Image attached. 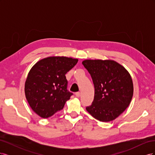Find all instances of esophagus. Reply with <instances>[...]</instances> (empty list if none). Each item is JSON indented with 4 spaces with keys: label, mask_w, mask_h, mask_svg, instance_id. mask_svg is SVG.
<instances>
[{
    "label": "esophagus",
    "mask_w": 155,
    "mask_h": 155,
    "mask_svg": "<svg viewBox=\"0 0 155 155\" xmlns=\"http://www.w3.org/2000/svg\"><path fill=\"white\" fill-rule=\"evenodd\" d=\"M75 95H76V97H80V96H81V93L79 92H76V94H75Z\"/></svg>",
    "instance_id": "obj_1"
}]
</instances>
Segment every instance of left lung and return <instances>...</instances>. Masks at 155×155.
I'll return each mask as SVG.
<instances>
[{
    "label": "left lung",
    "instance_id": "left-lung-1",
    "mask_svg": "<svg viewBox=\"0 0 155 155\" xmlns=\"http://www.w3.org/2000/svg\"><path fill=\"white\" fill-rule=\"evenodd\" d=\"M82 64L91 74L94 97L87 110L103 122L115 120L127 108L133 95L129 72L113 60L87 59Z\"/></svg>",
    "mask_w": 155,
    "mask_h": 155
}]
</instances>
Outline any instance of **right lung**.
Masks as SVG:
<instances>
[{
  "instance_id": "add662e5",
  "label": "right lung",
  "mask_w": 155,
  "mask_h": 155,
  "mask_svg": "<svg viewBox=\"0 0 155 155\" xmlns=\"http://www.w3.org/2000/svg\"><path fill=\"white\" fill-rule=\"evenodd\" d=\"M78 59L54 56L39 61L32 67L25 82V92L35 113L47 118L62 110L73 94L67 90L66 74Z\"/></svg>"
}]
</instances>
